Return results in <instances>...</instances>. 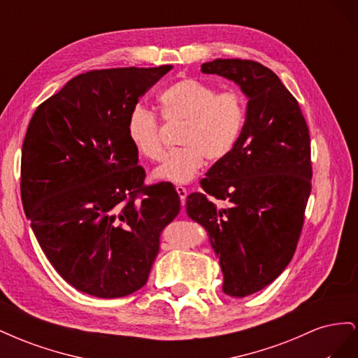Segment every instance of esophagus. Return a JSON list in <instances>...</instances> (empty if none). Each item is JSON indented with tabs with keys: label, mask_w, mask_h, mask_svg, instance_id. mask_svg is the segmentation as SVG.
<instances>
[{
	"label": "esophagus",
	"mask_w": 358,
	"mask_h": 358,
	"mask_svg": "<svg viewBox=\"0 0 358 358\" xmlns=\"http://www.w3.org/2000/svg\"><path fill=\"white\" fill-rule=\"evenodd\" d=\"M176 192L179 194V197H180L182 204L185 203V200H187V197H188V189H187L185 187H176Z\"/></svg>",
	"instance_id": "obj_1"
}]
</instances>
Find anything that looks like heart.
<instances>
[{
    "label": "heart",
    "mask_w": 358,
    "mask_h": 358,
    "mask_svg": "<svg viewBox=\"0 0 358 358\" xmlns=\"http://www.w3.org/2000/svg\"><path fill=\"white\" fill-rule=\"evenodd\" d=\"M162 117L183 124L179 143L154 176L171 183H187L203 167L229 157L239 145L248 117V101L239 90L218 91L197 79H180L159 94ZM127 133L134 148L149 159L164 154L161 140V117L137 106L127 119Z\"/></svg>",
    "instance_id": "1"
}]
</instances>
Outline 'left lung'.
<instances>
[{
	"label": "left lung",
	"instance_id": "left-lung-1",
	"mask_svg": "<svg viewBox=\"0 0 358 358\" xmlns=\"http://www.w3.org/2000/svg\"><path fill=\"white\" fill-rule=\"evenodd\" d=\"M201 71L241 86L248 117L239 145L201 179L187 213L209 234L222 291L246 297L284 272L296 252L312 189L310 137L300 106L278 76L251 59H215ZM213 196L227 204L218 208Z\"/></svg>",
	"mask_w": 358,
	"mask_h": 358
}]
</instances>
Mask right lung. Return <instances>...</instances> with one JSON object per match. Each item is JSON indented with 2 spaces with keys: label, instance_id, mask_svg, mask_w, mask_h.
Returning a JSON list of instances; mask_svg holds the SVG:
<instances>
[{
  "label": "right lung",
  "instance_id": "obj_1",
  "mask_svg": "<svg viewBox=\"0 0 358 358\" xmlns=\"http://www.w3.org/2000/svg\"><path fill=\"white\" fill-rule=\"evenodd\" d=\"M171 69L86 71L29 121L20 162L24 210L50 264L86 294L116 299L142 288L162 229L180 212L171 183L145 185L127 133L140 96Z\"/></svg>",
  "mask_w": 358,
  "mask_h": 358
}]
</instances>
